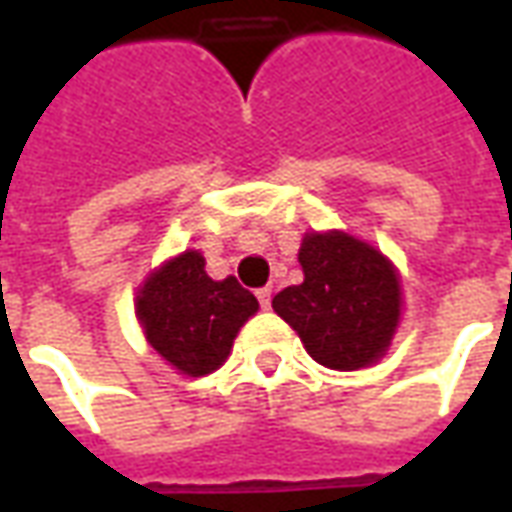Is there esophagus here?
Instances as JSON below:
<instances>
[{
	"label": "esophagus",
	"mask_w": 512,
	"mask_h": 512,
	"mask_svg": "<svg viewBox=\"0 0 512 512\" xmlns=\"http://www.w3.org/2000/svg\"><path fill=\"white\" fill-rule=\"evenodd\" d=\"M271 293H274V290L268 288H260L257 290V301H260V307H263V310H268V307H271Z\"/></svg>",
	"instance_id": "1"
}]
</instances>
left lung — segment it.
Returning a JSON list of instances; mask_svg holds the SVG:
<instances>
[{"label": "left lung", "instance_id": "obj_1", "mask_svg": "<svg viewBox=\"0 0 512 512\" xmlns=\"http://www.w3.org/2000/svg\"><path fill=\"white\" fill-rule=\"evenodd\" d=\"M304 282L271 307L299 332L307 354L332 370H359L389 348L400 318V282L373 246L345 233H312L299 249Z\"/></svg>", "mask_w": 512, "mask_h": 512}]
</instances>
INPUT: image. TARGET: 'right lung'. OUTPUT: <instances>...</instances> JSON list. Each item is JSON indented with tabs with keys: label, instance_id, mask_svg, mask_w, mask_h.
I'll return each mask as SVG.
<instances>
[{
	"label": "right lung",
	"instance_id": "add662e5",
	"mask_svg": "<svg viewBox=\"0 0 512 512\" xmlns=\"http://www.w3.org/2000/svg\"><path fill=\"white\" fill-rule=\"evenodd\" d=\"M257 312V299L235 277L216 282L200 252H183L150 274L136 296L147 343L186 376L222 365L238 329Z\"/></svg>",
	"mask_w": 512,
	"mask_h": 512
}]
</instances>
